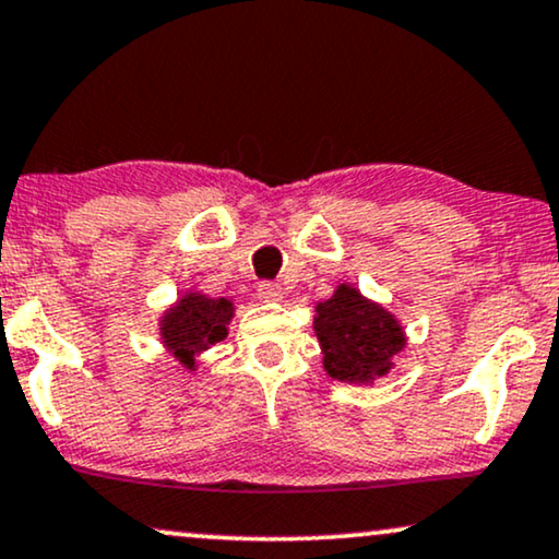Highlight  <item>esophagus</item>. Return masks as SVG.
Returning a JSON list of instances; mask_svg holds the SVG:
<instances>
[{
  "label": "esophagus",
  "instance_id": "34e87169",
  "mask_svg": "<svg viewBox=\"0 0 559 559\" xmlns=\"http://www.w3.org/2000/svg\"><path fill=\"white\" fill-rule=\"evenodd\" d=\"M258 296L263 301H281L284 299V288H281L278 284H271V281H263V284L258 286Z\"/></svg>",
  "mask_w": 559,
  "mask_h": 559
}]
</instances>
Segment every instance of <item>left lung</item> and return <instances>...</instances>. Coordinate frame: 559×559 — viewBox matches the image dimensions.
I'll return each instance as SVG.
<instances>
[{"mask_svg": "<svg viewBox=\"0 0 559 559\" xmlns=\"http://www.w3.org/2000/svg\"><path fill=\"white\" fill-rule=\"evenodd\" d=\"M314 309V332L326 376L368 385L391 373L393 357L406 347V332L383 304L370 301L355 286L340 284Z\"/></svg>", "mask_w": 559, "mask_h": 559, "instance_id": "1", "label": "left lung"}]
</instances>
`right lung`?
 <instances>
[{"label": "right lung", "instance_id": "1", "mask_svg": "<svg viewBox=\"0 0 559 559\" xmlns=\"http://www.w3.org/2000/svg\"><path fill=\"white\" fill-rule=\"evenodd\" d=\"M233 317V299H212L202 292H186L158 319L160 342L186 370H197L199 357L227 337Z\"/></svg>", "mask_w": 559, "mask_h": 559}]
</instances>
